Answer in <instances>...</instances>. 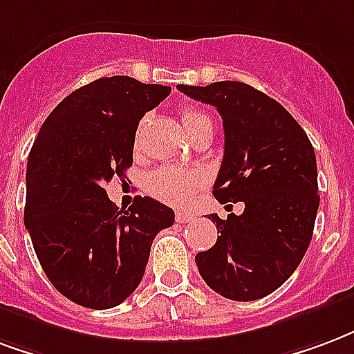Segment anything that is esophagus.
Wrapping results in <instances>:
<instances>
[{
	"instance_id": "1",
	"label": "esophagus",
	"mask_w": 354,
	"mask_h": 354,
	"mask_svg": "<svg viewBox=\"0 0 354 354\" xmlns=\"http://www.w3.org/2000/svg\"><path fill=\"white\" fill-rule=\"evenodd\" d=\"M195 219V216L191 212H176V221L178 223H191Z\"/></svg>"
}]
</instances>
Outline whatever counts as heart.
Returning a JSON list of instances; mask_svg holds the SVG:
<instances>
[{
	"label": "heart",
	"instance_id": "heart-1",
	"mask_svg": "<svg viewBox=\"0 0 354 354\" xmlns=\"http://www.w3.org/2000/svg\"><path fill=\"white\" fill-rule=\"evenodd\" d=\"M182 124L187 135L193 137L198 129L212 127V120L206 112L198 109H185L182 111ZM204 184V176L198 170L180 169L172 165L159 167L146 180V189L159 201L169 204H184L195 197Z\"/></svg>",
	"mask_w": 354,
	"mask_h": 354
}]
</instances>
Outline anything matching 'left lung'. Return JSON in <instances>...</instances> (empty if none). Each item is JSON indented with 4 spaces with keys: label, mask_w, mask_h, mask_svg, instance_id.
<instances>
[{
    "label": "left lung",
    "mask_w": 354,
    "mask_h": 354,
    "mask_svg": "<svg viewBox=\"0 0 354 354\" xmlns=\"http://www.w3.org/2000/svg\"><path fill=\"white\" fill-rule=\"evenodd\" d=\"M178 90L221 114L225 153L214 197L245 204L242 216L212 214L221 236L197 253L198 272L221 297L259 300L289 279L313 236L319 210L313 146L276 99L250 84H180Z\"/></svg>",
    "instance_id": "left-lung-1"
}]
</instances>
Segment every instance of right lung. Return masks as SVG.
Returning a JSON list of instances; mask_svg holds the SVG:
<instances>
[{
	"label": "right lung",
	"instance_id": "1",
	"mask_svg": "<svg viewBox=\"0 0 354 354\" xmlns=\"http://www.w3.org/2000/svg\"><path fill=\"white\" fill-rule=\"evenodd\" d=\"M169 93L131 77L97 78L57 104L31 146L24 225L50 283L78 306L124 302L156 234L174 223L172 208L156 198L118 212L104 191L133 165L138 122Z\"/></svg>",
	"mask_w": 354,
	"mask_h": 354
}]
</instances>
